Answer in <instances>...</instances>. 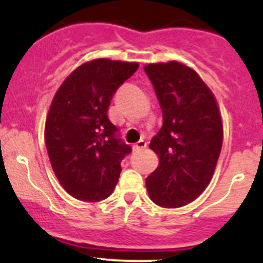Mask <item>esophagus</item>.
I'll return each instance as SVG.
<instances>
[{
    "label": "esophagus",
    "instance_id": "obj_1",
    "mask_svg": "<svg viewBox=\"0 0 263 263\" xmlns=\"http://www.w3.org/2000/svg\"><path fill=\"white\" fill-rule=\"evenodd\" d=\"M146 145H147L146 141H144V140H140L137 144L134 145V150L135 151H141V150H144L145 147H146Z\"/></svg>",
    "mask_w": 263,
    "mask_h": 263
}]
</instances>
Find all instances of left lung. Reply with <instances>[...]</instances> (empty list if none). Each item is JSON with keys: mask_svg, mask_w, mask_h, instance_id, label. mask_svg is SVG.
I'll list each match as a JSON object with an SVG mask.
<instances>
[{"mask_svg": "<svg viewBox=\"0 0 263 263\" xmlns=\"http://www.w3.org/2000/svg\"><path fill=\"white\" fill-rule=\"evenodd\" d=\"M163 112L150 148L159 165L146 178L154 203L188 205L210 183L222 145V123L211 90L192 68L171 61L144 67Z\"/></svg>", "mask_w": 263, "mask_h": 263, "instance_id": "8db88e82", "label": "left lung"}]
</instances>
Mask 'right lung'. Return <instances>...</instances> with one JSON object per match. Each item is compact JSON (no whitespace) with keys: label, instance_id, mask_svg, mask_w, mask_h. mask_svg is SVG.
<instances>
[{"label":"right lung","instance_id":"1","mask_svg":"<svg viewBox=\"0 0 263 263\" xmlns=\"http://www.w3.org/2000/svg\"><path fill=\"white\" fill-rule=\"evenodd\" d=\"M135 62L90 61L61 85L46 121V146L53 172L72 197L98 202L109 197L121 174V161L132 151L108 118L110 100L131 78Z\"/></svg>","mask_w":263,"mask_h":263}]
</instances>
